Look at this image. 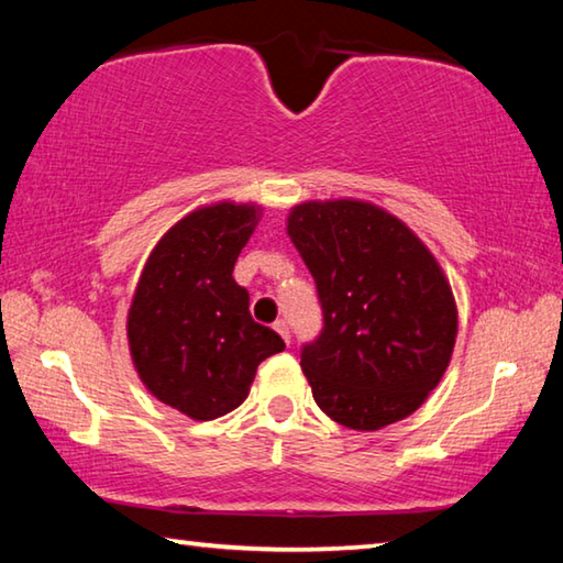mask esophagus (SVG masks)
I'll return each mask as SVG.
<instances>
[{
  "instance_id": "esophagus-1",
  "label": "esophagus",
  "mask_w": 563,
  "mask_h": 563,
  "mask_svg": "<svg viewBox=\"0 0 563 563\" xmlns=\"http://www.w3.org/2000/svg\"><path fill=\"white\" fill-rule=\"evenodd\" d=\"M273 328H275V332H278V335H280L285 342H290V328H288V322L278 320Z\"/></svg>"
}]
</instances>
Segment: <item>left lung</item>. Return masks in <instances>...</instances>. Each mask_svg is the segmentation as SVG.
Masks as SVG:
<instances>
[{
    "label": "left lung",
    "mask_w": 563,
    "mask_h": 563,
    "mask_svg": "<svg viewBox=\"0 0 563 563\" xmlns=\"http://www.w3.org/2000/svg\"><path fill=\"white\" fill-rule=\"evenodd\" d=\"M288 235L322 310L318 338L300 347L318 407L362 432L412 415L440 385L456 338V305L432 253L362 201L295 206Z\"/></svg>",
    "instance_id": "obj_1"
}]
</instances>
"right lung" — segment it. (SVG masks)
<instances>
[{"mask_svg": "<svg viewBox=\"0 0 563 563\" xmlns=\"http://www.w3.org/2000/svg\"><path fill=\"white\" fill-rule=\"evenodd\" d=\"M258 223V208H198L161 238L129 310L139 377L161 402L194 419L231 412L265 357L285 350L278 332L247 310L233 265Z\"/></svg>", "mask_w": 563, "mask_h": 563, "instance_id": "add662e5", "label": "right lung"}]
</instances>
